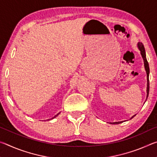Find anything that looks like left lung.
I'll list each match as a JSON object with an SVG mask.
<instances>
[{"instance_id":"left-lung-1","label":"left lung","mask_w":157,"mask_h":157,"mask_svg":"<svg viewBox=\"0 0 157 157\" xmlns=\"http://www.w3.org/2000/svg\"><path fill=\"white\" fill-rule=\"evenodd\" d=\"M137 46H138V48L140 50V55H141L142 58L143 59V62H144V67L145 69V71H146V73H147V90H146V91H147V97H146V100L145 101L147 100V98H148V95H149V91H150V82H149V75H150V68H149V64H148V62L147 61V58H146V54H145V48L144 46H143V44L141 43V42H139V43L137 44ZM136 116V114L135 115L133 116L131 118L132 119L134 118V117ZM121 123H123V121H121V122H114V123H110L111 124H120Z\"/></svg>"}]
</instances>
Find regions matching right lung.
<instances>
[{"instance_id": "1", "label": "right lung", "mask_w": 157, "mask_h": 157, "mask_svg": "<svg viewBox=\"0 0 157 157\" xmlns=\"http://www.w3.org/2000/svg\"><path fill=\"white\" fill-rule=\"evenodd\" d=\"M60 113V112L59 113H58L57 114V115H55L54 117H52V118H50V119H48V121H50V120H52V119H53V118H56V117L58 116V115H59V114Z\"/></svg>"}]
</instances>
